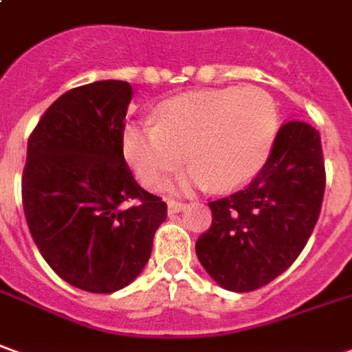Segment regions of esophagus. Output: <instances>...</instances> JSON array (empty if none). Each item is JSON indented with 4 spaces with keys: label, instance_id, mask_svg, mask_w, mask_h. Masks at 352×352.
<instances>
[{
    "label": "esophagus",
    "instance_id": "obj_1",
    "mask_svg": "<svg viewBox=\"0 0 352 352\" xmlns=\"http://www.w3.org/2000/svg\"><path fill=\"white\" fill-rule=\"evenodd\" d=\"M186 208V204L183 202H177V200H167V212L173 216V214H179V212H183Z\"/></svg>",
    "mask_w": 352,
    "mask_h": 352
}]
</instances>
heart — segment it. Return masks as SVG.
<instances>
[{
  "label": "heart",
  "instance_id": "b5f03b06",
  "mask_svg": "<svg viewBox=\"0 0 352 352\" xmlns=\"http://www.w3.org/2000/svg\"><path fill=\"white\" fill-rule=\"evenodd\" d=\"M279 131L274 96L258 86L196 90L162 102L156 123H131L123 154L148 188H160L188 160L179 188L233 190L266 166Z\"/></svg>",
  "mask_w": 352,
  "mask_h": 352
}]
</instances>
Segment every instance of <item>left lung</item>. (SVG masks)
I'll return each instance as SVG.
<instances>
[{
  "mask_svg": "<svg viewBox=\"0 0 352 352\" xmlns=\"http://www.w3.org/2000/svg\"><path fill=\"white\" fill-rule=\"evenodd\" d=\"M326 188L320 133L302 121L277 131L266 166L250 185L210 202L212 227L196 241L208 276L227 291L267 285L302 252Z\"/></svg>",
  "mask_w": 352,
  "mask_h": 352,
  "instance_id": "1",
  "label": "left lung"
}]
</instances>
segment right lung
I'll use <instances>...</instances> for the list:
<instances>
[{
  "label": "right lung",
  "instance_id": "right-lung-1",
  "mask_svg": "<svg viewBox=\"0 0 352 352\" xmlns=\"http://www.w3.org/2000/svg\"><path fill=\"white\" fill-rule=\"evenodd\" d=\"M131 98L125 80L73 88L45 109L26 146L30 235L57 276L88 293L133 283L167 217L166 202L136 183L123 156Z\"/></svg>",
  "mask_w": 352,
  "mask_h": 352
}]
</instances>
